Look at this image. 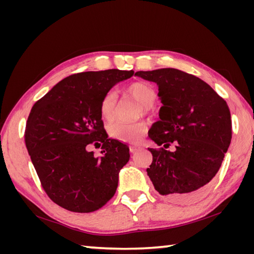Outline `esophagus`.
Masks as SVG:
<instances>
[{
    "mask_svg": "<svg viewBox=\"0 0 254 254\" xmlns=\"http://www.w3.org/2000/svg\"><path fill=\"white\" fill-rule=\"evenodd\" d=\"M137 150H139V148L137 147H130V153H131V156H133V154H134Z\"/></svg>",
    "mask_w": 254,
    "mask_h": 254,
    "instance_id": "esophagus-1",
    "label": "esophagus"
}]
</instances>
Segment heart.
I'll use <instances>...</instances> for the list:
<instances>
[{"instance_id":"b5f03b06","label":"heart","mask_w":254,"mask_h":254,"mask_svg":"<svg viewBox=\"0 0 254 254\" xmlns=\"http://www.w3.org/2000/svg\"><path fill=\"white\" fill-rule=\"evenodd\" d=\"M126 94L135 100L139 104L145 107L152 106L157 100V93L147 83L143 81H134L127 86ZM118 111V96L114 92H107L102 97L100 103V114L106 122L113 121L117 117ZM109 135L112 139L121 141L124 143L136 144L140 143L143 136L147 134V126L143 122L126 123L115 122L109 127Z\"/></svg>"}]
</instances>
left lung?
I'll list each match as a JSON object with an SVG mask.
<instances>
[{"instance_id":"obj_1","label":"left lung","mask_w":254,"mask_h":254,"mask_svg":"<svg viewBox=\"0 0 254 254\" xmlns=\"http://www.w3.org/2000/svg\"><path fill=\"white\" fill-rule=\"evenodd\" d=\"M154 81L162 106L149 137L161 148L151 149L147 169L156 190L187 203L207 190L224 159L232 139V121L226 102L198 77L175 68L136 71ZM175 144V151L166 150Z\"/></svg>"}]
</instances>
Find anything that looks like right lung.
Listing matches in <instances>:
<instances>
[{"mask_svg": "<svg viewBox=\"0 0 254 254\" xmlns=\"http://www.w3.org/2000/svg\"><path fill=\"white\" fill-rule=\"evenodd\" d=\"M133 70L78 72L34 103L24 131L31 161L49 198L75 213L103 207L118 188L130 159L127 144L109 139L100 114L102 97ZM102 145L100 157L88 152Z\"/></svg>", "mask_w": 254, "mask_h": 254, "instance_id": "obj_1", "label": "right lung"}]
</instances>
